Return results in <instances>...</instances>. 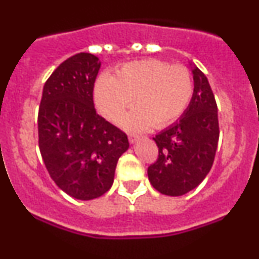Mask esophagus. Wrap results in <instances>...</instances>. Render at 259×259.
Segmentation results:
<instances>
[{
	"label": "esophagus",
	"mask_w": 259,
	"mask_h": 259,
	"mask_svg": "<svg viewBox=\"0 0 259 259\" xmlns=\"http://www.w3.org/2000/svg\"><path fill=\"white\" fill-rule=\"evenodd\" d=\"M139 139H140L139 135H134V134H130V135H129V141H130V144H134V142L138 141Z\"/></svg>",
	"instance_id": "esophagus-1"
}]
</instances>
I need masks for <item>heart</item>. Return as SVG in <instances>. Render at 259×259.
<instances>
[{
    "mask_svg": "<svg viewBox=\"0 0 259 259\" xmlns=\"http://www.w3.org/2000/svg\"><path fill=\"white\" fill-rule=\"evenodd\" d=\"M194 80L184 65L159 59L124 64L115 76L102 75L95 86V101L103 117L118 123L133 103L136 108L124 119L134 132L168 126L179 119L191 102Z\"/></svg>",
    "mask_w": 259,
    "mask_h": 259,
    "instance_id": "1",
    "label": "heart"
}]
</instances>
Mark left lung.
<instances>
[{"label":"left lung","mask_w":259,"mask_h":259,"mask_svg":"<svg viewBox=\"0 0 259 259\" xmlns=\"http://www.w3.org/2000/svg\"><path fill=\"white\" fill-rule=\"evenodd\" d=\"M194 95L181 118L153 138L158 158L147 169L157 191L185 195L209 173L219 140L218 107L207 76L195 67Z\"/></svg>","instance_id":"left-lung-1"}]
</instances>
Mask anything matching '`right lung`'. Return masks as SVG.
Segmentation results:
<instances>
[{
  "label": "right lung",
  "instance_id": "obj_1",
  "mask_svg": "<svg viewBox=\"0 0 259 259\" xmlns=\"http://www.w3.org/2000/svg\"><path fill=\"white\" fill-rule=\"evenodd\" d=\"M101 67L91 53L65 59L45 82L38 108V147L50 177L76 200H94L111 189L127 136L94 106Z\"/></svg>",
  "mask_w": 259,
  "mask_h": 259
}]
</instances>
